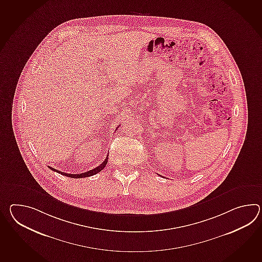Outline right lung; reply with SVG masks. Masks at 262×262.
<instances>
[{"label": "right lung", "mask_w": 262, "mask_h": 262, "mask_svg": "<svg viewBox=\"0 0 262 262\" xmlns=\"http://www.w3.org/2000/svg\"><path fill=\"white\" fill-rule=\"evenodd\" d=\"M107 162H108V156H107L106 159H105L104 162L101 163V164H99L98 167L92 169V170H89V171L85 172V173H81V174H68V173L61 172V171H59V170H56V169L53 168V167H51V166H48V167L51 169V170L54 171V172H57V173H59V174H63V176H66V177H70V178H73V179H81V178H86V177L94 176V174H96L97 173H99V172H100V171H101V170L104 168L105 166H106Z\"/></svg>", "instance_id": "obj_1"}]
</instances>
